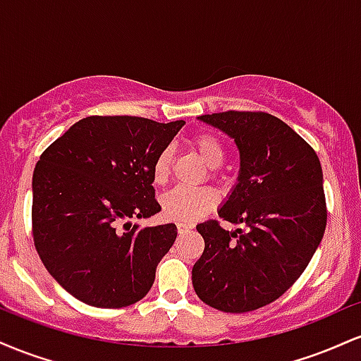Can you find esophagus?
Instances as JSON below:
<instances>
[{
    "instance_id": "34e87169",
    "label": "esophagus",
    "mask_w": 361,
    "mask_h": 361,
    "mask_svg": "<svg viewBox=\"0 0 361 361\" xmlns=\"http://www.w3.org/2000/svg\"><path fill=\"white\" fill-rule=\"evenodd\" d=\"M176 227H178V233L185 234V233H188L190 229H193V224H190V222H178Z\"/></svg>"
}]
</instances>
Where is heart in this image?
<instances>
[{"label": "heart", "mask_w": 361, "mask_h": 361, "mask_svg": "<svg viewBox=\"0 0 361 361\" xmlns=\"http://www.w3.org/2000/svg\"><path fill=\"white\" fill-rule=\"evenodd\" d=\"M192 146L205 161L207 166L217 168L224 163L226 149L221 140L209 132H200V134L193 135ZM171 163L173 152L169 147L163 149L156 156L154 164H152V180L156 185L166 183L169 173H171ZM161 205H163L164 215L173 221L193 222L217 205V193L207 186H202V188L176 186L161 197Z\"/></svg>", "instance_id": "1"}]
</instances>
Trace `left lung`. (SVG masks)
Wrapping results in <instances>:
<instances>
[{
    "instance_id": "1",
    "label": "left lung",
    "mask_w": 361,
    "mask_h": 361,
    "mask_svg": "<svg viewBox=\"0 0 361 361\" xmlns=\"http://www.w3.org/2000/svg\"><path fill=\"white\" fill-rule=\"evenodd\" d=\"M198 120L238 146V183L219 217L246 231L198 224L205 250L193 264V288L210 307L250 312L283 295L312 259L327 221L322 168L316 151L270 114L229 110Z\"/></svg>"
}]
</instances>
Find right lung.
Returning <instances> with one entry per match:
<instances>
[{
	"label": "right lung",
	"mask_w": 361,
	"mask_h": 361,
	"mask_svg": "<svg viewBox=\"0 0 361 361\" xmlns=\"http://www.w3.org/2000/svg\"><path fill=\"white\" fill-rule=\"evenodd\" d=\"M183 126L127 115L86 117L42 152L32 180L35 250L78 300L118 309L151 290L176 226L139 227L130 219L161 210L152 164Z\"/></svg>",
	"instance_id": "1"
}]
</instances>
